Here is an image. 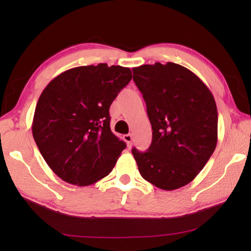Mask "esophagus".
I'll use <instances>...</instances> for the list:
<instances>
[{
  "mask_svg": "<svg viewBox=\"0 0 251 251\" xmlns=\"http://www.w3.org/2000/svg\"><path fill=\"white\" fill-rule=\"evenodd\" d=\"M123 138H124V141L126 142L127 146L130 147L131 145H133V136H131L130 134H126L123 136Z\"/></svg>",
  "mask_w": 251,
  "mask_h": 251,
  "instance_id": "34e87169",
  "label": "esophagus"
}]
</instances>
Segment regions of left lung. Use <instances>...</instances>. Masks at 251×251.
I'll use <instances>...</instances> for the list:
<instances>
[{
    "instance_id": "left-lung-1",
    "label": "left lung",
    "mask_w": 251,
    "mask_h": 251,
    "mask_svg": "<svg viewBox=\"0 0 251 251\" xmlns=\"http://www.w3.org/2000/svg\"><path fill=\"white\" fill-rule=\"evenodd\" d=\"M133 74L152 129L147 151H131L138 171L160 189L180 188L195 179L217 145L214 96L196 74L172 62L134 67Z\"/></svg>"
}]
</instances>
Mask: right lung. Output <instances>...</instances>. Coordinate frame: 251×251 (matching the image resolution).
I'll return each instance as SVG.
<instances>
[{"label":"right lung","mask_w":251,"mask_h":251,"mask_svg":"<svg viewBox=\"0 0 251 251\" xmlns=\"http://www.w3.org/2000/svg\"><path fill=\"white\" fill-rule=\"evenodd\" d=\"M130 79L128 67L100 63L63 72L42 92L32 133L61 179L88 186L113 171L126 144L110 130L109 107Z\"/></svg>","instance_id":"1"}]
</instances>
